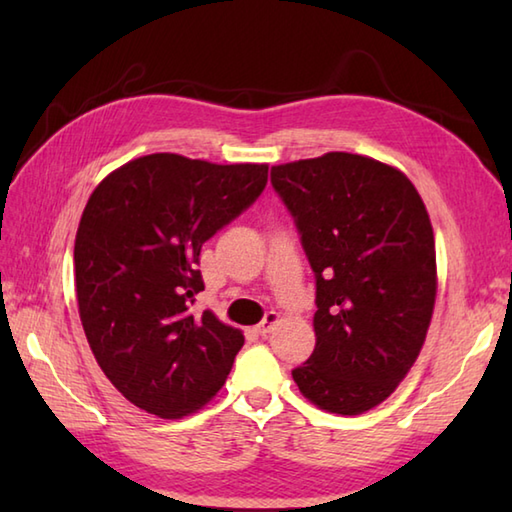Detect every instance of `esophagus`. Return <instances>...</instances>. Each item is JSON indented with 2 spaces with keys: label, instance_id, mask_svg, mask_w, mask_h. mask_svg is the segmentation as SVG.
<instances>
[{
  "label": "esophagus",
  "instance_id": "obj_1",
  "mask_svg": "<svg viewBox=\"0 0 512 512\" xmlns=\"http://www.w3.org/2000/svg\"><path fill=\"white\" fill-rule=\"evenodd\" d=\"M279 321V314L277 312H266L264 314V319H262V323L257 325L255 328V332L259 334V336H268L270 334V330L275 328V323Z\"/></svg>",
  "mask_w": 512,
  "mask_h": 512
}]
</instances>
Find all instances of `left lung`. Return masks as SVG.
Segmentation results:
<instances>
[{
    "mask_svg": "<svg viewBox=\"0 0 512 512\" xmlns=\"http://www.w3.org/2000/svg\"><path fill=\"white\" fill-rule=\"evenodd\" d=\"M317 281L306 363L292 369L321 409L356 416L380 405L422 350L436 303V242L405 173L332 151L270 169Z\"/></svg>",
    "mask_w": 512,
    "mask_h": 512,
    "instance_id": "8db88e82",
    "label": "left lung"
}]
</instances>
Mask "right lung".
<instances>
[{"label":"right lung","mask_w":512,"mask_h":512,"mask_svg":"<svg viewBox=\"0 0 512 512\" xmlns=\"http://www.w3.org/2000/svg\"><path fill=\"white\" fill-rule=\"evenodd\" d=\"M266 182L268 165L151 154L90 195L74 242L76 301L96 363L136 407L182 418L222 389L244 336L193 312L200 250Z\"/></svg>","instance_id":"right-lung-1"}]
</instances>
